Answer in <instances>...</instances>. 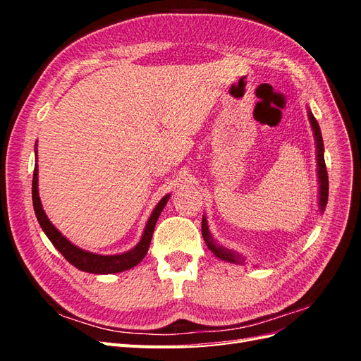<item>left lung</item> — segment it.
<instances>
[{"label":"left lung","mask_w":361,"mask_h":361,"mask_svg":"<svg viewBox=\"0 0 361 361\" xmlns=\"http://www.w3.org/2000/svg\"><path fill=\"white\" fill-rule=\"evenodd\" d=\"M309 120L312 123V129L314 133V140H316V147H318V173H319V206H321V211L325 209L326 206V202H329V173H326V167H325V159H324V141H322V135H321V129H319V125L318 122H316V118L313 117L312 113H309ZM202 233H203V239L204 243L207 245V248H209L212 253L220 257L223 260H228V262H233V264H236V262H244V259L239 257L235 251H231L227 248H223L221 245H218L209 231H207V223H206V218L203 216L202 220Z\"/></svg>","instance_id":"8db88e82"}]
</instances>
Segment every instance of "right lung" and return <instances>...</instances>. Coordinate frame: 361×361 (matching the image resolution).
<instances>
[{
    "label": "right lung",
    "instance_id": "obj_1",
    "mask_svg": "<svg viewBox=\"0 0 361 361\" xmlns=\"http://www.w3.org/2000/svg\"><path fill=\"white\" fill-rule=\"evenodd\" d=\"M32 206H35V212L37 216V221L43 232L47 233L49 241L54 244L60 253L64 256L69 264L76 267L81 271L85 272H93V274H114V272H122L126 269H130L133 267L138 265L141 260L145 259L150 241H152V233H154L155 224L159 218V214L162 212L164 206H166L170 195H166L152 212L149 221L146 224L143 238L137 244L135 248L130 251H126L123 255H116V256H101V255H93L89 251H84L78 247L71 244L66 238H64L52 223L48 220L45 211L42 209V203L39 199V191H37V166L35 169V174H32Z\"/></svg>",
    "mask_w": 361,
    "mask_h": 361
}]
</instances>
